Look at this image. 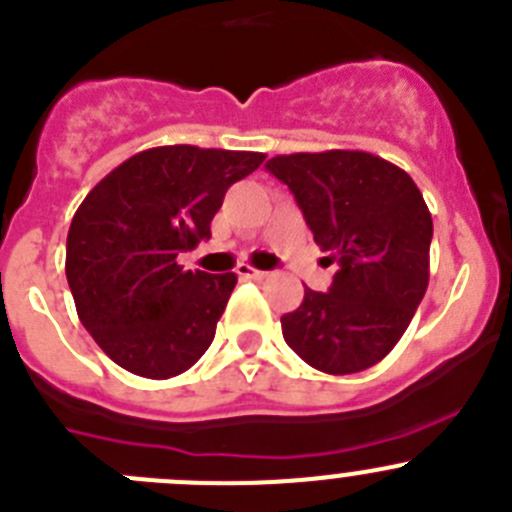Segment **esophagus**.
I'll use <instances>...</instances> for the list:
<instances>
[{
    "label": "esophagus",
    "mask_w": 512,
    "mask_h": 512,
    "mask_svg": "<svg viewBox=\"0 0 512 512\" xmlns=\"http://www.w3.org/2000/svg\"><path fill=\"white\" fill-rule=\"evenodd\" d=\"M237 275H240V278H247V280H265L270 272L255 270V267H250V265H240L237 267Z\"/></svg>",
    "instance_id": "obj_1"
}]
</instances>
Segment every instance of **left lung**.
Here are the masks:
<instances>
[{"label":"left lung","mask_w":512,"mask_h":512,"mask_svg":"<svg viewBox=\"0 0 512 512\" xmlns=\"http://www.w3.org/2000/svg\"><path fill=\"white\" fill-rule=\"evenodd\" d=\"M288 184L338 272L328 293L305 288L285 313V343L323 374H356L399 343L429 283L432 214L412 176L366 151L275 156L265 164Z\"/></svg>","instance_id":"8db88e82"}]
</instances>
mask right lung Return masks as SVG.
Returning a JSON list of instances; mask_svg holds the SVG:
<instances>
[{
  "mask_svg": "<svg viewBox=\"0 0 512 512\" xmlns=\"http://www.w3.org/2000/svg\"><path fill=\"white\" fill-rule=\"evenodd\" d=\"M262 161L255 151L148 148L83 199L65 275L80 323L121 369L171 379L212 346L237 275L184 270L176 257L212 237L227 189Z\"/></svg>",
  "mask_w": 512,
  "mask_h": 512,
  "instance_id": "add662e5",
  "label": "right lung"
}]
</instances>
